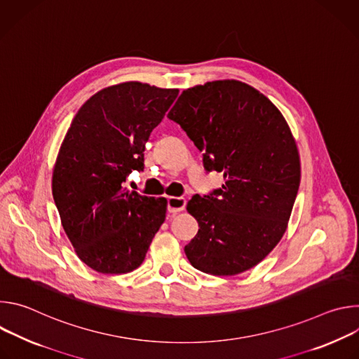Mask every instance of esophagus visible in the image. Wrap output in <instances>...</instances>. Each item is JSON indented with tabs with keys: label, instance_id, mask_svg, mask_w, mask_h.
I'll return each mask as SVG.
<instances>
[{
	"label": "esophagus",
	"instance_id": "1",
	"mask_svg": "<svg viewBox=\"0 0 359 359\" xmlns=\"http://www.w3.org/2000/svg\"><path fill=\"white\" fill-rule=\"evenodd\" d=\"M186 208V198L184 197H175L170 196L168 197V210L169 213H179L183 212Z\"/></svg>",
	"mask_w": 359,
	"mask_h": 359
}]
</instances>
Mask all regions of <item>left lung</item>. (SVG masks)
<instances>
[{"label": "left lung", "instance_id": "obj_1", "mask_svg": "<svg viewBox=\"0 0 359 359\" xmlns=\"http://www.w3.org/2000/svg\"><path fill=\"white\" fill-rule=\"evenodd\" d=\"M168 118L203 151L206 170L226 180L187 203L198 223L184 245L190 264L213 276L257 266L285 233L299 187V156L284 116L257 89L226 79L183 90Z\"/></svg>", "mask_w": 359, "mask_h": 359}]
</instances>
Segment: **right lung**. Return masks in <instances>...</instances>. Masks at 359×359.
<instances>
[{
    "label": "right lung",
    "instance_id": "obj_1",
    "mask_svg": "<svg viewBox=\"0 0 359 359\" xmlns=\"http://www.w3.org/2000/svg\"><path fill=\"white\" fill-rule=\"evenodd\" d=\"M179 89L125 82L90 96L75 115L53 175V196L78 257L102 274L137 269L166 219V198L122 184L144 168V144Z\"/></svg>",
    "mask_w": 359,
    "mask_h": 359
}]
</instances>
